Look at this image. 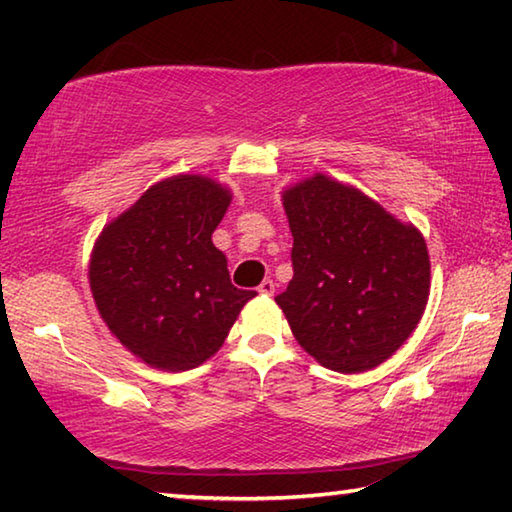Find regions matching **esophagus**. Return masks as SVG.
Wrapping results in <instances>:
<instances>
[{"label": "esophagus", "mask_w": 512, "mask_h": 512, "mask_svg": "<svg viewBox=\"0 0 512 512\" xmlns=\"http://www.w3.org/2000/svg\"><path fill=\"white\" fill-rule=\"evenodd\" d=\"M257 291L262 293V296H273V293H275V282H273V280H264V282L257 287Z\"/></svg>", "instance_id": "34e87169"}]
</instances>
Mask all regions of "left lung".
I'll list each match as a JSON object with an SVG mask.
<instances>
[{"mask_svg":"<svg viewBox=\"0 0 512 512\" xmlns=\"http://www.w3.org/2000/svg\"><path fill=\"white\" fill-rule=\"evenodd\" d=\"M293 280L275 302L300 348L343 375L377 368L427 309V241L354 185L327 173L284 187Z\"/></svg>","mask_w":512,"mask_h":512,"instance_id":"obj_1","label":"left lung"}]
</instances>
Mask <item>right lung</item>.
<instances>
[{
  "label": "right lung",
  "mask_w": 512,
  "mask_h": 512,
  "mask_svg": "<svg viewBox=\"0 0 512 512\" xmlns=\"http://www.w3.org/2000/svg\"><path fill=\"white\" fill-rule=\"evenodd\" d=\"M230 201L232 189L219 180L176 173L153 183L94 241V305L110 334L146 366H201L257 296L230 282L228 259L212 244Z\"/></svg>",
  "instance_id": "obj_1"
}]
</instances>
